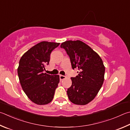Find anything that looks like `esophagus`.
Listing matches in <instances>:
<instances>
[{"instance_id":"34e87169","label":"esophagus","mask_w":130,"mask_h":130,"mask_svg":"<svg viewBox=\"0 0 130 130\" xmlns=\"http://www.w3.org/2000/svg\"><path fill=\"white\" fill-rule=\"evenodd\" d=\"M65 78H66V76H64V75H60V81H62V80L64 79Z\"/></svg>"}]
</instances>
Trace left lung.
Instances as JSON below:
<instances>
[{"label": "left lung", "mask_w": 130, "mask_h": 130, "mask_svg": "<svg viewBox=\"0 0 130 130\" xmlns=\"http://www.w3.org/2000/svg\"><path fill=\"white\" fill-rule=\"evenodd\" d=\"M61 48L69 55L73 69L79 72L72 77V86L67 94L70 102L75 105H85L93 100L102 87L105 67L102 58L86 44L80 40L66 41Z\"/></svg>", "instance_id": "8db88e82"}]
</instances>
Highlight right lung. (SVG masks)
I'll list each match as a JSON object with an SVG mask.
<instances>
[{
  "instance_id": "right-lung-1",
  "label": "right lung",
  "mask_w": 130,
  "mask_h": 130,
  "mask_svg": "<svg viewBox=\"0 0 130 130\" xmlns=\"http://www.w3.org/2000/svg\"><path fill=\"white\" fill-rule=\"evenodd\" d=\"M59 45L41 41L26 52L19 61L18 74L21 86L28 98L37 105L50 103L60 82L58 75L43 73L49 64L52 51Z\"/></svg>"
}]
</instances>
